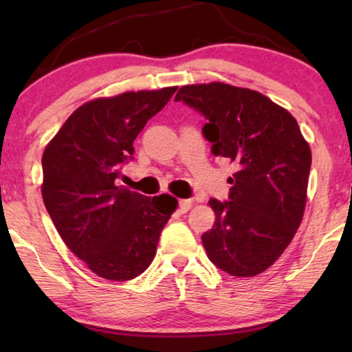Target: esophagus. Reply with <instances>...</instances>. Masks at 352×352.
Segmentation results:
<instances>
[{"label":"esophagus","mask_w":352,"mask_h":352,"mask_svg":"<svg viewBox=\"0 0 352 352\" xmlns=\"http://www.w3.org/2000/svg\"><path fill=\"white\" fill-rule=\"evenodd\" d=\"M192 205H194V201L192 200H181L179 201V213H187L192 208Z\"/></svg>","instance_id":"esophagus-1"}]
</instances>
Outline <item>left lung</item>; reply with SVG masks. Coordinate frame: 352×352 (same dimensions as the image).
<instances>
[{
    "instance_id": "obj_1",
    "label": "left lung",
    "mask_w": 352,
    "mask_h": 352,
    "mask_svg": "<svg viewBox=\"0 0 352 352\" xmlns=\"http://www.w3.org/2000/svg\"><path fill=\"white\" fill-rule=\"evenodd\" d=\"M175 100L204 115L211 152L237 165L229 200L208 201L216 219L201 242L210 261L235 277L264 272L301 224L309 144L293 115L258 91L214 81L182 86Z\"/></svg>"
}]
</instances>
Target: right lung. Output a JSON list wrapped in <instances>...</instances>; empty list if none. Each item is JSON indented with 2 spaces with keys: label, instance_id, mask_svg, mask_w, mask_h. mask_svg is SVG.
I'll use <instances>...</instances> for the list:
<instances>
[{
  "label": "right lung",
  "instance_id": "1",
  "mask_svg": "<svg viewBox=\"0 0 352 352\" xmlns=\"http://www.w3.org/2000/svg\"><path fill=\"white\" fill-rule=\"evenodd\" d=\"M177 86L89 100L67 118L43 153V201L72 253L94 274L124 282L151 266L177 200L117 186L147 120Z\"/></svg>",
  "mask_w": 352,
  "mask_h": 352
}]
</instances>
